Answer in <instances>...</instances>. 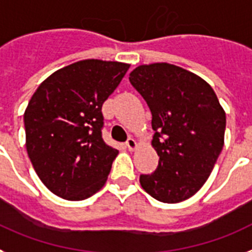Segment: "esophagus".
I'll return each mask as SVG.
<instances>
[{"instance_id":"1","label":"esophagus","mask_w":252,"mask_h":252,"mask_svg":"<svg viewBox=\"0 0 252 252\" xmlns=\"http://www.w3.org/2000/svg\"><path fill=\"white\" fill-rule=\"evenodd\" d=\"M126 147L128 148V151H135V149L138 148V143L135 141V139L128 138L127 141H126Z\"/></svg>"}]
</instances>
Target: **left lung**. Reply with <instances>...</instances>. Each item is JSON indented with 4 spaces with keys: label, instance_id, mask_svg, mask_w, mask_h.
<instances>
[{
    "label": "left lung",
    "instance_id": "left-lung-1",
    "mask_svg": "<svg viewBox=\"0 0 252 252\" xmlns=\"http://www.w3.org/2000/svg\"><path fill=\"white\" fill-rule=\"evenodd\" d=\"M128 80L151 109L159 156L156 171L140 175L141 187L161 202L186 201L202 188L223 149L225 112L205 80L174 64L139 65Z\"/></svg>",
    "mask_w": 252,
    "mask_h": 252
}]
</instances>
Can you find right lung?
<instances>
[{
  "label": "right lung",
  "instance_id": "right-lung-1",
  "mask_svg": "<svg viewBox=\"0 0 252 252\" xmlns=\"http://www.w3.org/2000/svg\"><path fill=\"white\" fill-rule=\"evenodd\" d=\"M130 64L81 60L56 70L33 94L24 112L26 147L49 190L82 201L107 182L118 151L104 143L103 103Z\"/></svg>",
  "mask_w": 252,
  "mask_h": 252
}]
</instances>
